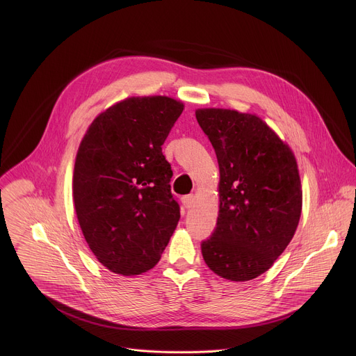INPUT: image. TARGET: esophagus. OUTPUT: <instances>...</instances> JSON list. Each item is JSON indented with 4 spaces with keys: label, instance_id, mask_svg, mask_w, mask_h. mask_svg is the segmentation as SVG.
I'll list each match as a JSON object with an SVG mask.
<instances>
[{
    "label": "esophagus",
    "instance_id": "1",
    "mask_svg": "<svg viewBox=\"0 0 356 356\" xmlns=\"http://www.w3.org/2000/svg\"><path fill=\"white\" fill-rule=\"evenodd\" d=\"M195 202V197L193 194H188V195H184L181 197V204L186 207V209H191L194 206Z\"/></svg>",
    "mask_w": 356,
    "mask_h": 356
}]
</instances>
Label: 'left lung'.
<instances>
[{
    "instance_id": "left-lung-1",
    "label": "left lung",
    "mask_w": 356,
    "mask_h": 356,
    "mask_svg": "<svg viewBox=\"0 0 356 356\" xmlns=\"http://www.w3.org/2000/svg\"><path fill=\"white\" fill-rule=\"evenodd\" d=\"M220 166L217 227L201 243L207 266L231 282L252 280L272 268L301 216L302 190L290 146L258 115L198 108Z\"/></svg>"
}]
</instances>
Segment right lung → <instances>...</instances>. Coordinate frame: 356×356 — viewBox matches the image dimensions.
<instances>
[{
  "label": "right lung",
  "mask_w": 356,
  "mask_h": 356,
  "mask_svg": "<svg viewBox=\"0 0 356 356\" xmlns=\"http://www.w3.org/2000/svg\"><path fill=\"white\" fill-rule=\"evenodd\" d=\"M183 110L168 95L129 97L98 114L80 142L76 216L97 261L117 275L154 268L177 227L162 145Z\"/></svg>",
  "instance_id": "obj_1"
}]
</instances>
